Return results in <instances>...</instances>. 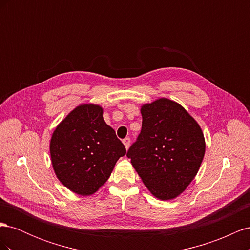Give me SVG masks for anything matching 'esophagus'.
<instances>
[{"label":"esophagus","mask_w":250,"mask_h":250,"mask_svg":"<svg viewBox=\"0 0 250 250\" xmlns=\"http://www.w3.org/2000/svg\"><path fill=\"white\" fill-rule=\"evenodd\" d=\"M123 144H124L125 148L128 149V148H129V146H130V139H129V138H125V139L123 140Z\"/></svg>","instance_id":"34e87169"}]
</instances>
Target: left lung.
I'll list each match as a JSON object with an SVG mask.
<instances>
[{"mask_svg": "<svg viewBox=\"0 0 250 250\" xmlns=\"http://www.w3.org/2000/svg\"><path fill=\"white\" fill-rule=\"evenodd\" d=\"M141 113L142 130L127 156L154 197L176 198L200 168L203 132L190 113L167 98L142 105Z\"/></svg>", "mask_w": 250, "mask_h": 250, "instance_id": "1", "label": "left lung"}]
</instances>
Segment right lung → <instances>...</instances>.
Instances as JSON below:
<instances>
[{
	"label": "right lung",
	"mask_w": 250,
	"mask_h": 250,
	"mask_svg": "<svg viewBox=\"0 0 250 250\" xmlns=\"http://www.w3.org/2000/svg\"><path fill=\"white\" fill-rule=\"evenodd\" d=\"M53 169L65 188L89 196L106 183L126 149L103 119V108L81 104L55 128L50 141Z\"/></svg>",
	"instance_id": "1"
}]
</instances>
